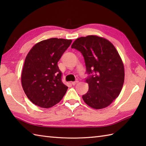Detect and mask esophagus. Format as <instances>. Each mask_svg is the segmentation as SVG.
<instances>
[{
	"instance_id": "esophagus-1",
	"label": "esophagus",
	"mask_w": 146,
	"mask_h": 146,
	"mask_svg": "<svg viewBox=\"0 0 146 146\" xmlns=\"http://www.w3.org/2000/svg\"><path fill=\"white\" fill-rule=\"evenodd\" d=\"M78 82V81H75V82H71V84H72L73 85H75Z\"/></svg>"
}]
</instances>
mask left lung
I'll return each mask as SVG.
<instances>
[{"label": "left lung", "instance_id": "8db88e82", "mask_svg": "<svg viewBox=\"0 0 146 146\" xmlns=\"http://www.w3.org/2000/svg\"><path fill=\"white\" fill-rule=\"evenodd\" d=\"M71 48L84 58L88 76V91L82 96L85 103L95 109L108 107L116 99L124 82V66L119 52L107 39L97 36L76 39Z\"/></svg>", "mask_w": 146, "mask_h": 146}]
</instances>
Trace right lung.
Instances as JSON below:
<instances>
[{"mask_svg": "<svg viewBox=\"0 0 146 146\" xmlns=\"http://www.w3.org/2000/svg\"><path fill=\"white\" fill-rule=\"evenodd\" d=\"M71 39L51 38L37 43L26 58L21 83L27 98L42 108L59 103L68 90L62 82L58 62L71 44Z\"/></svg>", "mask_w": 146, "mask_h": 146, "instance_id": "obj_1", "label": "right lung"}]
</instances>
